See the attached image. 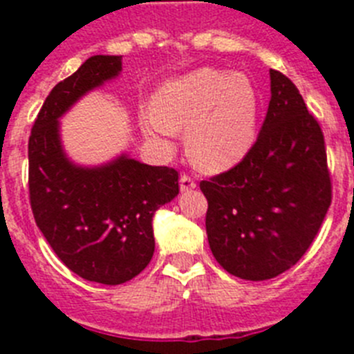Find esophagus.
Masks as SVG:
<instances>
[{"mask_svg":"<svg viewBox=\"0 0 354 354\" xmlns=\"http://www.w3.org/2000/svg\"><path fill=\"white\" fill-rule=\"evenodd\" d=\"M193 187H196V183L193 177H189V175H180V192H189V189H193Z\"/></svg>","mask_w":354,"mask_h":354,"instance_id":"esophagus-1","label":"esophagus"}]
</instances>
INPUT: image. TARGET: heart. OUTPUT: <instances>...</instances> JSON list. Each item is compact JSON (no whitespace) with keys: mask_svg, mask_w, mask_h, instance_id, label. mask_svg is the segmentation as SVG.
I'll return each instance as SVG.
<instances>
[{"mask_svg":"<svg viewBox=\"0 0 354 354\" xmlns=\"http://www.w3.org/2000/svg\"><path fill=\"white\" fill-rule=\"evenodd\" d=\"M259 117V93L246 74L204 67L162 83L152 108L140 111V126L149 142L162 147L186 129L193 165L225 171L253 149Z\"/></svg>","mask_w":354,"mask_h":354,"instance_id":"obj_1","label":"heart"}]
</instances>
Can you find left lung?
I'll return each instance as SVG.
<instances>
[{
    "mask_svg": "<svg viewBox=\"0 0 354 354\" xmlns=\"http://www.w3.org/2000/svg\"><path fill=\"white\" fill-rule=\"evenodd\" d=\"M271 101L257 142L230 170L200 183L218 264L270 280L305 255L331 204L324 136L296 84L270 71Z\"/></svg>",
    "mask_w": 354,
    "mask_h": 354,
    "instance_id": "8db88e82",
    "label": "left lung"
}]
</instances>
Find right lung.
Wrapping results in <instances>:
<instances>
[{
    "label": "right lung",
    "instance_id": "add662e5",
    "mask_svg": "<svg viewBox=\"0 0 354 354\" xmlns=\"http://www.w3.org/2000/svg\"><path fill=\"white\" fill-rule=\"evenodd\" d=\"M120 71L122 56H90L46 97L28 142L37 227L68 270L104 286L145 270L154 255V212L179 195L174 168L150 167L126 154L88 168L65 154L58 118Z\"/></svg>",
    "mask_w": 354,
    "mask_h": 354
}]
</instances>
